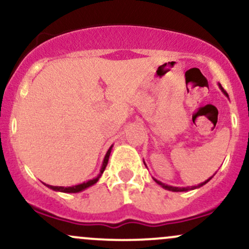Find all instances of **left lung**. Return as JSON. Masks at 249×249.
Wrapping results in <instances>:
<instances>
[{
    "label": "left lung",
    "mask_w": 249,
    "mask_h": 249,
    "mask_svg": "<svg viewBox=\"0 0 249 249\" xmlns=\"http://www.w3.org/2000/svg\"><path fill=\"white\" fill-rule=\"evenodd\" d=\"M219 88H220V90H221L222 92H224L225 95L228 97L227 92H226V91L224 90V88L221 87V84H219ZM144 164H145V162H144ZM212 178H213V176L211 177L210 179L205 180V181H204V182H201V184L196 185V186H191V187H176V186H170V185H166V184H164V182L159 181V180H157V179H154V178H153V180H154V181L157 182V184H158V185H160V186H161L162 188H165V190H167V191H172V192H187V191H191V190H196V188H199V187L204 186V185H205V184H207V182L210 181V180L212 179Z\"/></svg>",
    "instance_id": "1"
}]
</instances>
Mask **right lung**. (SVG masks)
I'll use <instances>...</instances> for the list:
<instances>
[{"label": "right lung", "mask_w": 249, "mask_h": 249, "mask_svg": "<svg viewBox=\"0 0 249 249\" xmlns=\"http://www.w3.org/2000/svg\"><path fill=\"white\" fill-rule=\"evenodd\" d=\"M112 146H113V145H111V147L108 148L107 154H105L104 160H103V165H102V167H101V171H99V174L96 177V178L88 180V181L82 182V184L75 185V186H68V187H64V186H51V185H47V184H44V185H45V186H48L49 188H51V190L56 191V192H63V193H78V192H82V191L87 190V188H89L90 186H92V185H95L96 182L99 180V178H101V177H102V174H103V172H104L105 167H107V165L108 157H110V153H111V150H112Z\"/></svg>", "instance_id": "right-lung-1"}]
</instances>
